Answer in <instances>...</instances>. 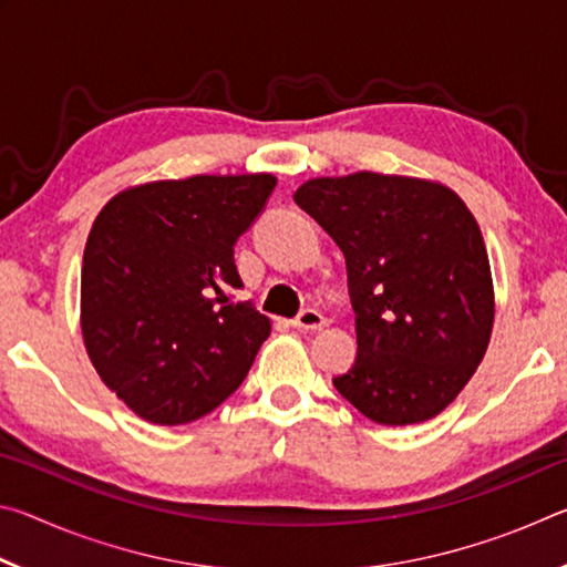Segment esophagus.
<instances>
[{"label": "esophagus", "instance_id": "1", "mask_svg": "<svg viewBox=\"0 0 567 567\" xmlns=\"http://www.w3.org/2000/svg\"><path fill=\"white\" fill-rule=\"evenodd\" d=\"M324 324H328V320L322 318V312H318V310H302L300 315H297V318L292 320V328H297V330H322Z\"/></svg>", "mask_w": 567, "mask_h": 567}]
</instances>
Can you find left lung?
<instances>
[{"label": "left lung", "instance_id": "8db88e82", "mask_svg": "<svg viewBox=\"0 0 567 567\" xmlns=\"http://www.w3.org/2000/svg\"><path fill=\"white\" fill-rule=\"evenodd\" d=\"M295 203L348 260L358 360L334 388L380 425L440 415L475 375L495 320L491 260L463 197L362 169L307 179Z\"/></svg>", "mask_w": 567, "mask_h": 567}]
</instances>
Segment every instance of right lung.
I'll return each instance as SVG.
<instances>
[{
    "label": "right lung",
    "mask_w": 567,
    "mask_h": 567,
    "mask_svg": "<svg viewBox=\"0 0 567 567\" xmlns=\"http://www.w3.org/2000/svg\"><path fill=\"white\" fill-rule=\"evenodd\" d=\"M277 177L195 175L114 195L82 257L80 328L90 360L134 415L185 425L245 380L270 318L235 302V243Z\"/></svg>",
    "instance_id": "right-lung-1"
}]
</instances>
